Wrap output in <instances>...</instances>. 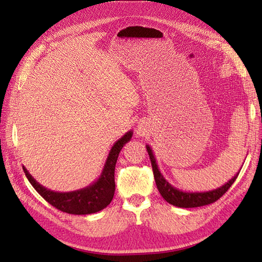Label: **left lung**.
<instances>
[{"mask_svg": "<svg viewBox=\"0 0 262 262\" xmlns=\"http://www.w3.org/2000/svg\"><path fill=\"white\" fill-rule=\"evenodd\" d=\"M147 153L149 155V160L152 163V169L154 173V179L157 187L159 189V192L161 193L166 202L169 204L177 206V207L181 208H193V207H200V206L209 205L215 203L216 200H219L223 194L229 190V188L234 183L236 178L240 172L232 178L231 180L224 183L223 186L220 188H216L214 190L209 191H203V192H190V191H182L180 189L173 187L169 183L168 180H165L163 174L161 173V171L157 163V159L154 157V153L149 145H146Z\"/></svg>", "mask_w": 262, "mask_h": 262, "instance_id": "8db88e82", "label": "left lung"}]
</instances>
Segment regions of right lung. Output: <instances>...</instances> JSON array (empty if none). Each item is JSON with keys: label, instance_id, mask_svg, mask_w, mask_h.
Returning a JSON list of instances; mask_svg holds the SVG:
<instances>
[{"label": "right lung", "instance_id": "right-lung-1", "mask_svg": "<svg viewBox=\"0 0 262 262\" xmlns=\"http://www.w3.org/2000/svg\"><path fill=\"white\" fill-rule=\"evenodd\" d=\"M133 137V130L127 132L126 134L117 141L105 160L101 174L91 185L79 190L69 192H58L47 189L40 185L36 179H33L25 166L24 171L28 180L36 189L37 192L54 207L73 215H88L102 210L110 204L115 194V166L117 159L126 143L129 142Z\"/></svg>", "mask_w": 262, "mask_h": 262}]
</instances>
